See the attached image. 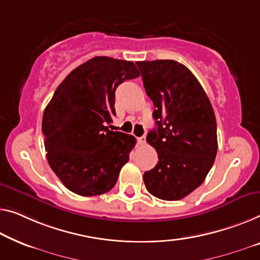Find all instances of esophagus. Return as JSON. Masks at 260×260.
I'll return each instance as SVG.
<instances>
[{
    "label": "esophagus",
    "instance_id": "34e87169",
    "mask_svg": "<svg viewBox=\"0 0 260 260\" xmlns=\"http://www.w3.org/2000/svg\"><path fill=\"white\" fill-rule=\"evenodd\" d=\"M138 142L140 143V145H145V143H146V135H142V137L138 138Z\"/></svg>",
    "mask_w": 260,
    "mask_h": 260
}]
</instances>
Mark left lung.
<instances>
[{
	"mask_svg": "<svg viewBox=\"0 0 260 260\" xmlns=\"http://www.w3.org/2000/svg\"><path fill=\"white\" fill-rule=\"evenodd\" d=\"M147 95L155 110L156 128L147 142L157 165L143 174L153 196L177 201L199 188L217 154L216 117L207 93L190 70L179 61H137Z\"/></svg>",
	"mask_w": 260,
	"mask_h": 260,
	"instance_id": "8db88e82",
	"label": "left lung"
}]
</instances>
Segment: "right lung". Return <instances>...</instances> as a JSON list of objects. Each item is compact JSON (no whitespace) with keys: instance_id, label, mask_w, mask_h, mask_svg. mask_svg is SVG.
<instances>
[{"instance_id":"right-lung-1","label":"right lung","mask_w":260,"mask_h":260,"mask_svg":"<svg viewBox=\"0 0 260 260\" xmlns=\"http://www.w3.org/2000/svg\"><path fill=\"white\" fill-rule=\"evenodd\" d=\"M140 76L133 61L94 57L61 81L45 107L42 132L50 167L72 192L110 191L137 139L108 129L115 115V90Z\"/></svg>"}]
</instances>
